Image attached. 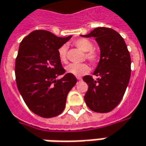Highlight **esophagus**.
<instances>
[{
    "label": "esophagus",
    "mask_w": 146,
    "mask_h": 146,
    "mask_svg": "<svg viewBox=\"0 0 146 146\" xmlns=\"http://www.w3.org/2000/svg\"><path fill=\"white\" fill-rule=\"evenodd\" d=\"M77 81H81V80H82V78H81V77H77Z\"/></svg>",
    "instance_id": "esophagus-1"
}]
</instances>
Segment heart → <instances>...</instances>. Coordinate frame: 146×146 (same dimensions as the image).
<instances>
[{
	"instance_id": "heart-1",
	"label": "heart",
	"mask_w": 146,
	"mask_h": 146,
	"mask_svg": "<svg viewBox=\"0 0 146 146\" xmlns=\"http://www.w3.org/2000/svg\"><path fill=\"white\" fill-rule=\"evenodd\" d=\"M73 44L85 52V57L92 64L98 63L100 59V54L94 49L93 42L86 38H79L73 41ZM58 56L61 62L67 61V47L62 45L58 48ZM67 72L75 77H81L89 73L90 67L86 63L82 64H71L66 68Z\"/></svg>"
}]
</instances>
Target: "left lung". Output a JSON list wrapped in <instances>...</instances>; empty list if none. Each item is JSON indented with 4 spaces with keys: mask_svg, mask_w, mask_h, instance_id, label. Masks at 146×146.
Listing matches in <instances>:
<instances>
[{
    "mask_svg": "<svg viewBox=\"0 0 146 146\" xmlns=\"http://www.w3.org/2000/svg\"><path fill=\"white\" fill-rule=\"evenodd\" d=\"M84 37L94 36L101 49V56L94 75L83 80L89 89L85 102L91 110L108 113L121 101L131 74V58L122 36L110 28L94 29Z\"/></svg>",
    "mask_w": 146,
    "mask_h": 146,
    "instance_id": "left-lung-1",
    "label": "left lung"
}]
</instances>
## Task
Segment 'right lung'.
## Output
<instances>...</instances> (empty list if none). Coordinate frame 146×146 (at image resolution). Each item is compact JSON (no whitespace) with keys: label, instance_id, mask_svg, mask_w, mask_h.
I'll return each mask as SVG.
<instances>
[{"label":"right lung","instance_id":"1","mask_svg":"<svg viewBox=\"0 0 146 146\" xmlns=\"http://www.w3.org/2000/svg\"><path fill=\"white\" fill-rule=\"evenodd\" d=\"M71 37L35 30L20 44L15 64L17 86L29 109L40 117L49 118L61 113L67 95L77 83L75 76L65 74L58 56V48ZM60 75L63 77L56 80Z\"/></svg>","mask_w":146,"mask_h":146}]
</instances>
